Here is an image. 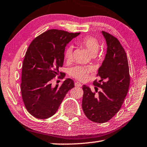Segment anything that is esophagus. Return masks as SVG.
<instances>
[{"label": "esophagus", "mask_w": 147, "mask_h": 147, "mask_svg": "<svg viewBox=\"0 0 147 147\" xmlns=\"http://www.w3.org/2000/svg\"><path fill=\"white\" fill-rule=\"evenodd\" d=\"M75 86H76V87L81 88L82 86V84L80 82H75Z\"/></svg>", "instance_id": "34e87169"}]
</instances>
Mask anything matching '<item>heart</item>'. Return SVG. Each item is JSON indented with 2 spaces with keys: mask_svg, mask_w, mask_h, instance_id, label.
I'll return each instance as SVG.
<instances>
[{
  "mask_svg": "<svg viewBox=\"0 0 147 147\" xmlns=\"http://www.w3.org/2000/svg\"><path fill=\"white\" fill-rule=\"evenodd\" d=\"M78 43L86 48L91 56H94L97 53L100 47L98 40L91 36H86L82 38L81 39L79 40ZM72 54L73 47H66L64 51L65 59L66 61H70L72 57ZM91 71V68L89 66L76 65L69 68L68 74L71 77L80 81H85L88 79Z\"/></svg>",
  "mask_w": 147,
  "mask_h": 147,
  "instance_id": "obj_1",
  "label": "heart"
}]
</instances>
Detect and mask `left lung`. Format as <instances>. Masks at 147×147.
I'll list each match as a JSON object with an SVG mask.
<instances>
[{"label":"left lung","mask_w":147,"mask_h":147,"mask_svg":"<svg viewBox=\"0 0 147 147\" xmlns=\"http://www.w3.org/2000/svg\"><path fill=\"white\" fill-rule=\"evenodd\" d=\"M107 43V53L98 70L100 80L93 82L101 88L96 92L82 86L84 91L82 107L84 114L93 122L105 123L118 112L128 93L130 76L128 60L125 50L117 38L102 31ZM100 82H102L101 84Z\"/></svg>","instance_id":"left-lung-1"}]
</instances>
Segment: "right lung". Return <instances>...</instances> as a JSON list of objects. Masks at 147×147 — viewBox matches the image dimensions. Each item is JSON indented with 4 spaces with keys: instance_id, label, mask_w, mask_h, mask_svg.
Listing matches in <instances>:
<instances>
[{
    "instance_id": "obj_1",
    "label": "right lung",
    "mask_w": 147,
    "mask_h": 147,
    "mask_svg": "<svg viewBox=\"0 0 147 147\" xmlns=\"http://www.w3.org/2000/svg\"><path fill=\"white\" fill-rule=\"evenodd\" d=\"M79 34L51 29L29 45L22 65L21 93L27 111L34 117L46 119L53 116L68 91L74 87L71 79H66L60 87L58 84L52 87L51 81L63 66L65 47Z\"/></svg>"
}]
</instances>
